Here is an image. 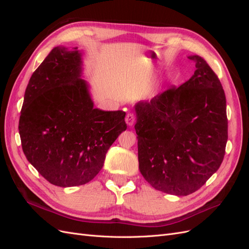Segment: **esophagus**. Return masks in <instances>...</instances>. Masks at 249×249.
<instances>
[{"label":"esophagus","instance_id":"34e87169","mask_svg":"<svg viewBox=\"0 0 249 249\" xmlns=\"http://www.w3.org/2000/svg\"><path fill=\"white\" fill-rule=\"evenodd\" d=\"M135 120H136V117L133 114V113H127L126 116H125V123L127 125H133Z\"/></svg>","mask_w":249,"mask_h":249}]
</instances>
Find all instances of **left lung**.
Wrapping results in <instances>:
<instances>
[{
  "instance_id": "8db88e82",
  "label": "left lung",
  "mask_w": 249,
  "mask_h": 249,
  "mask_svg": "<svg viewBox=\"0 0 249 249\" xmlns=\"http://www.w3.org/2000/svg\"><path fill=\"white\" fill-rule=\"evenodd\" d=\"M193 76L150 102L136 105L139 170L155 189L185 196L223 161L228 141L227 100L217 74L199 56Z\"/></svg>"
}]
</instances>
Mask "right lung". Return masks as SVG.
<instances>
[{
    "instance_id": "add662e5",
    "label": "right lung",
    "mask_w": 249,
    "mask_h": 249,
    "mask_svg": "<svg viewBox=\"0 0 249 249\" xmlns=\"http://www.w3.org/2000/svg\"><path fill=\"white\" fill-rule=\"evenodd\" d=\"M80 73L78 48L53 49L30 79L20 110L22 152L48 182L59 187L90 182L109 147L126 130L125 112L93 108Z\"/></svg>"
}]
</instances>
